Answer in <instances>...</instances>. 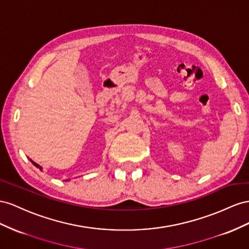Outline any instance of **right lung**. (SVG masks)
<instances>
[{"label":"right lung","instance_id":"obj_1","mask_svg":"<svg viewBox=\"0 0 249 249\" xmlns=\"http://www.w3.org/2000/svg\"><path fill=\"white\" fill-rule=\"evenodd\" d=\"M31 161H32V164H33V165H34L35 167H37V168H39V169L41 170V167H39V165H37V164H36V162H34L33 160H31Z\"/></svg>","mask_w":249,"mask_h":249}]
</instances>
